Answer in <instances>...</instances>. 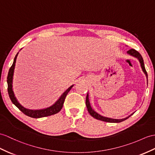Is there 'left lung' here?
Wrapping results in <instances>:
<instances>
[{"mask_svg": "<svg viewBox=\"0 0 155 155\" xmlns=\"http://www.w3.org/2000/svg\"><path fill=\"white\" fill-rule=\"evenodd\" d=\"M127 53L131 55V56H134V57L137 58L139 60V62H140V64H141V68H142V70L143 71V72L145 74L146 76H147V78L148 79V75H147V71L145 70V65H144V62H143V57L141 56V55L139 54V52H137V51H135V49L131 48V49H130V50L127 51ZM147 81H148V80H147ZM147 83H148V82H147ZM85 103H86L87 108V110H88L89 113L90 114V115L91 116H93L94 118H95L97 120H101V121H103V122H110V123H119V122H121L124 121V120H126V119H127L128 118H129V117H130L132 114H132L130 115L128 117H127V118H123V119H113V118H107V117H104L103 116H101V115L98 114V113H97L95 110H93V109H92L91 107L89 101L88 93H87V97H86V102H85Z\"/></svg>", "mask_w": 155, "mask_h": 155, "instance_id": "left-lung-1", "label": "left lung"}]
</instances>
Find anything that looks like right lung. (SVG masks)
Wrapping results in <instances>:
<instances>
[{
  "instance_id": "right-lung-1",
  "label": "right lung",
  "mask_w": 155,
  "mask_h": 155,
  "mask_svg": "<svg viewBox=\"0 0 155 155\" xmlns=\"http://www.w3.org/2000/svg\"><path fill=\"white\" fill-rule=\"evenodd\" d=\"M18 54V52L16 55V56H15L13 64H12V66L10 67V68L8 71V77H7L8 93V95L10 97V99L11 101L12 102V103L15 105V106L19 108V110L23 112L24 114L27 115L29 117H31V118H42V117L51 116V115L55 114H56V113L59 112L63 107L64 102L65 98L67 95V94L68 93V92L70 91L71 87L74 86V85L70 86V87L61 96H60L59 99L56 101V103L53 105H52V106H51L50 107L45 108V109H41V110H29V109H27V108H24V107H22L21 105L19 103V102L17 101L16 97H15V95H14L13 90H12V80H13L14 70L15 64H16Z\"/></svg>"
}]
</instances>
